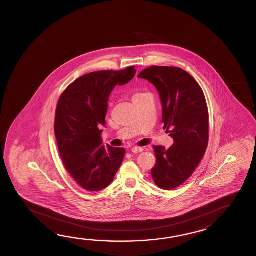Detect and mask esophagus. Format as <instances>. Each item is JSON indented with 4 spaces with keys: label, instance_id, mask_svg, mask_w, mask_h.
<instances>
[{
    "label": "esophagus",
    "instance_id": "obj_1",
    "mask_svg": "<svg viewBox=\"0 0 256 256\" xmlns=\"http://www.w3.org/2000/svg\"><path fill=\"white\" fill-rule=\"evenodd\" d=\"M144 151V149L141 147H134L130 149V152H134V154H138V152H142Z\"/></svg>",
    "mask_w": 256,
    "mask_h": 256
}]
</instances>
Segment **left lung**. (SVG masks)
<instances>
[{"instance_id": "1", "label": "left lung", "mask_w": 256, "mask_h": 256, "mask_svg": "<svg viewBox=\"0 0 256 256\" xmlns=\"http://www.w3.org/2000/svg\"><path fill=\"white\" fill-rule=\"evenodd\" d=\"M138 78L158 90L164 129L174 139L169 149L154 146L156 163L152 176L163 190H173L188 180L202 161L208 142V112L202 88L180 68L150 66Z\"/></svg>"}]
</instances>
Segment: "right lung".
<instances>
[{
	"label": "right lung",
	"instance_id": "obj_1",
	"mask_svg": "<svg viewBox=\"0 0 256 256\" xmlns=\"http://www.w3.org/2000/svg\"><path fill=\"white\" fill-rule=\"evenodd\" d=\"M126 70L96 71L78 78L60 96L56 110L54 134L61 159L73 180L88 191L102 190L112 182L126 154L124 148L104 146L110 95L136 75Z\"/></svg>",
	"mask_w": 256,
	"mask_h": 256
}]
</instances>
